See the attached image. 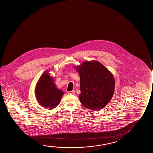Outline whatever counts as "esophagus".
Returning <instances> with one entry per match:
<instances>
[{"instance_id":"1","label":"esophagus","mask_w":153,"mask_h":153,"mask_svg":"<svg viewBox=\"0 0 153 153\" xmlns=\"http://www.w3.org/2000/svg\"><path fill=\"white\" fill-rule=\"evenodd\" d=\"M75 93V90H72V91H68V94H74Z\"/></svg>"}]
</instances>
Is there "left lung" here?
Wrapping results in <instances>:
<instances>
[{"label":"left lung","mask_w":153,"mask_h":153,"mask_svg":"<svg viewBox=\"0 0 153 153\" xmlns=\"http://www.w3.org/2000/svg\"><path fill=\"white\" fill-rule=\"evenodd\" d=\"M74 68L80 76L79 95L82 105L88 109L100 110L113 97L115 80L113 74L98 61H84Z\"/></svg>","instance_id":"1"}]
</instances>
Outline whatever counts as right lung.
<instances>
[{
    "label": "right lung",
    "mask_w": 153,
    "mask_h": 153,
    "mask_svg": "<svg viewBox=\"0 0 153 153\" xmlns=\"http://www.w3.org/2000/svg\"><path fill=\"white\" fill-rule=\"evenodd\" d=\"M49 71H44L36 84L35 96L41 105L52 110L59 105L64 92L57 88L54 77Z\"/></svg>",
    "instance_id": "obj_1"
}]
</instances>
